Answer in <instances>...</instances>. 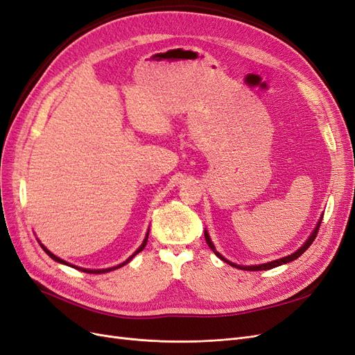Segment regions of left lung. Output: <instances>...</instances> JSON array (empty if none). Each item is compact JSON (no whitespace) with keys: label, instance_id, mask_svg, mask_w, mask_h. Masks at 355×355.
<instances>
[{"label":"left lung","instance_id":"1","mask_svg":"<svg viewBox=\"0 0 355 355\" xmlns=\"http://www.w3.org/2000/svg\"><path fill=\"white\" fill-rule=\"evenodd\" d=\"M321 219H323V216L320 218V220H318V223H317V227L314 228V231L311 232V235L308 237V240L300 245V249H297L295 253H292V254H288V256H286V257H282V259H277V261H272V262H266V263H261V265H249V266H244V265H237V263H232V262H230L228 259H225V257L214 249V245H213V243H211V240H210V235H209V232L207 231H204V237H206V241H207V244H209V247L210 249L213 250V253L216 254L220 261H223V262H227L228 265H231V266H234V268H239V270H244V271H265V270H271V268H275V266H280V265H284V263H288V262H292V261H295V259H297V257L300 256V254H304V252L308 249V247L313 244V241L315 240V237H317V234H318V228H320V225H321Z\"/></svg>","mask_w":355,"mask_h":355}]
</instances>
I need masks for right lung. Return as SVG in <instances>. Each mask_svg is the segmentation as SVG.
Here are the masks:
<instances>
[{"mask_svg": "<svg viewBox=\"0 0 355 355\" xmlns=\"http://www.w3.org/2000/svg\"><path fill=\"white\" fill-rule=\"evenodd\" d=\"M148 235H149V231L146 232V237H145V240H144V243L141 244V247H139V249L130 256V257H128V259L127 261H124L123 263H120V265H116V266H112V268H105V270H85V268H80V266H75V265H72V263H68L67 261H63V259H60V257H58L56 254H53L49 249H47V247H44V245H42L41 244V247H42V250H44L50 257H51V259L53 261H56V262H59V263H63V265H68V266H71V268H75V270H80V271H84V272H87V274H105V272H110V271H114V270H116V268H121V266H124L125 263H128V262H130L132 259H133V257L139 253V252H142L144 249H145V245H146V241H148Z\"/></svg>", "mask_w": 355, "mask_h": 355, "instance_id": "right-lung-1", "label": "right lung"}]
</instances>
